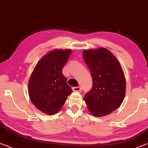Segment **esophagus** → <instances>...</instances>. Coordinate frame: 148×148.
Segmentation results:
<instances>
[{
    "instance_id": "esophagus-1",
    "label": "esophagus",
    "mask_w": 148,
    "mask_h": 148,
    "mask_svg": "<svg viewBox=\"0 0 148 148\" xmlns=\"http://www.w3.org/2000/svg\"><path fill=\"white\" fill-rule=\"evenodd\" d=\"M72 90L74 91H82V87L79 86V87H72Z\"/></svg>"
}]
</instances>
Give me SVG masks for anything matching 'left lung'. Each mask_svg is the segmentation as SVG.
<instances>
[{
  "instance_id": "1",
  "label": "left lung",
  "mask_w": 148,
  "mask_h": 148,
  "mask_svg": "<svg viewBox=\"0 0 148 148\" xmlns=\"http://www.w3.org/2000/svg\"><path fill=\"white\" fill-rule=\"evenodd\" d=\"M83 57L90 70L92 87L85 95L89 111L96 117L111 114L120 106L126 91V81L116 57L104 47L84 50Z\"/></svg>"
}]
</instances>
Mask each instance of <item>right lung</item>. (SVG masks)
Returning a JSON list of instances; mask_svg holds the SVG:
<instances>
[{
  "label": "right lung",
  "mask_w": 148,
  "mask_h": 148,
  "mask_svg": "<svg viewBox=\"0 0 148 148\" xmlns=\"http://www.w3.org/2000/svg\"><path fill=\"white\" fill-rule=\"evenodd\" d=\"M71 49H54L42 57L29 78L30 99L36 108L48 115L57 114L72 92L62 70Z\"/></svg>",
  "instance_id": "right-lung-1"
}]
</instances>
